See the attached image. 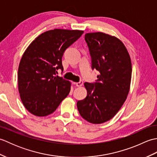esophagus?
Masks as SVG:
<instances>
[{"mask_svg":"<svg viewBox=\"0 0 157 157\" xmlns=\"http://www.w3.org/2000/svg\"><path fill=\"white\" fill-rule=\"evenodd\" d=\"M76 86H78V87H79V86H82L83 85V82L82 81H79L78 82H76L75 83Z\"/></svg>","mask_w":157,"mask_h":157,"instance_id":"34e87169","label":"esophagus"}]
</instances>
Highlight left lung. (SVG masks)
<instances>
[{"label":"left lung","mask_w":157,"mask_h":157,"mask_svg":"<svg viewBox=\"0 0 157 157\" xmlns=\"http://www.w3.org/2000/svg\"><path fill=\"white\" fill-rule=\"evenodd\" d=\"M85 41L92 59V69L100 74L96 82H85L87 96L78 101L79 114L90 123L109 121L121 109L128 96L132 78V63L123 42L102 32L88 33Z\"/></svg>","instance_id":"8db88e82"}]
</instances>
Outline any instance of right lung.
Returning <instances> with one entry per match:
<instances>
[{
  "mask_svg": "<svg viewBox=\"0 0 157 157\" xmlns=\"http://www.w3.org/2000/svg\"><path fill=\"white\" fill-rule=\"evenodd\" d=\"M84 32L55 29L38 36L23 53L18 69V88L28 111L38 117L51 114L65 98L71 84L56 75L63 70L65 50Z\"/></svg>",
  "mask_w": 157,
  "mask_h": 157,
  "instance_id": "obj_1",
  "label": "right lung"
}]
</instances>
